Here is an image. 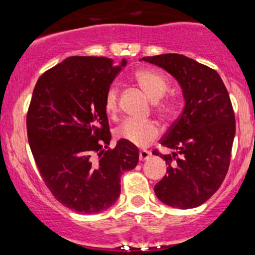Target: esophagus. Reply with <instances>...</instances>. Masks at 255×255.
<instances>
[{
  "mask_svg": "<svg viewBox=\"0 0 255 255\" xmlns=\"http://www.w3.org/2000/svg\"><path fill=\"white\" fill-rule=\"evenodd\" d=\"M150 156H151V152H150V151H147V150H141L140 152H139V159H140L141 162L149 159Z\"/></svg>",
  "mask_w": 255,
  "mask_h": 255,
  "instance_id": "obj_1",
  "label": "esophagus"
}]
</instances>
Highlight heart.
<instances>
[{
	"mask_svg": "<svg viewBox=\"0 0 255 255\" xmlns=\"http://www.w3.org/2000/svg\"><path fill=\"white\" fill-rule=\"evenodd\" d=\"M135 80L138 85L144 91V93L151 100H159L168 89V82L161 74L153 70H141L136 72ZM104 109L110 117H116L119 113V92L117 88L111 87L106 92L104 100ZM155 111L161 119L170 120L177 113V105L172 100L155 103ZM159 129L155 122H139L128 120L125 121L116 129V136L121 140L139 147H145L157 139Z\"/></svg>",
	"mask_w": 255,
	"mask_h": 255,
	"instance_id": "b5f03b06",
	"label": "heart"
}]
</instances>
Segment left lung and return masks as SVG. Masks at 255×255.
I'll return each mask as SVG.
<instances>
[{
  "label": "left lung",
  "mask_w": 255,
  "mask_h": 255,
  "mask_svg": "<svg viewBox=\"0 0 255 255\" xmlns=\"http://www.w3.org/2000/svg\"><path fill=\"white\" fill-rule=\"evenodd\" d=\"M169 72L181 87L185 106L161 145L169 155L167 174L155 185L164 205L189 209L205 203L222 185L230 164L236 123L228 89L217 71L181 54L144 57Z\"/></svg>",
  "instance_id": "1"
}]
</instances>
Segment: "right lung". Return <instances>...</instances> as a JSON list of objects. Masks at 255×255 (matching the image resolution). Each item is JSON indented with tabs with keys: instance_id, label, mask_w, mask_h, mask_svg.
<instances>
[{
	"instance_id": "right-lung-1",
	"label": "right lung",
	"mask_w": 255,
	"mask_h": 255,
	"mask_svg": "<svg viewBox=\"0 0 255 255\" xmlns=\"http://www.w3.org/2000/svg\"><path fill=\"white\" fill-rule=\"evenodd\" d=\"M127 60L70 57L38 78L26 116L27 139L53 196L72 211L97 214L121 192V175L135 168L139 150L125 140L109 149L106 92Z\"/></svg>"
}]
</instances>
